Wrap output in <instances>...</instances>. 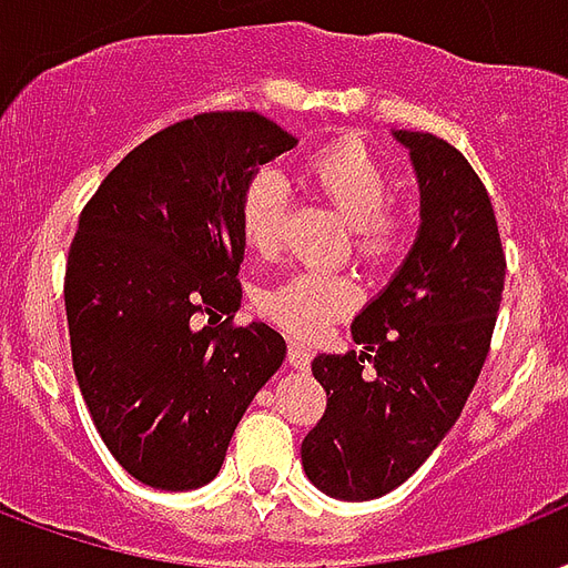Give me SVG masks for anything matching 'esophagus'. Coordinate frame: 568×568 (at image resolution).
I'll use <instances>...</instances> for the list:
<instances>
[{
	"label": "esophagus",
	"instance_id": "obj_1",
	"mask_svg": "<svg viewBox=\"0 0 568 568\" xmlns=\"http://www.w3.org/2000/svg\"><path fill=\"white\" fill-rule=\"evenodd\" d=\"M310 358H313V352H310L304 343H297V339H292V343H288V364H292V367H297V369L310 367Z\"/></svg>",
	"mask_w": 568,
	"mask_h": 568
}]
</instances>
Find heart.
<instances>
[{
  "instance_id": "heart-1",
  "label": "heart",
  "mask_w": 568,
  "mask_h": 568,
  "mask_svg": "<svg viewBox=\"0 0 568 568\" xmlns=\"http://www.w3.org/2000/svg\"><path fill=\"white\" fill-rule=\"evenodd\" d=\"M306 180L352 225V250L361 262L388 264L406 246L409 225L390 213L394 180L388 168L364 144L339 141L306 159ZM288 186L273 168L250 180L241 201V237L255 255L271 258L283 243ZM361 288L346 273L297 271L267 285L258 306L267 318L292 334H318L327 322L358 306Z\"/></svg>"
}]
</instances>
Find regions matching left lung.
<instances>
[{
  "instance_id": "obj_1",
  "label": "left lung",
  "mask_w": 568,
  "mask_h": 568,
  "mask_svg": "<svg viewBox=\"0 0 568 568\" xmlns=\"http://www.w3.org/2000/svg\"><path fill=\"white\" fill-rule=\"evenodd\" d=\"M394 138L418 178V237L352 322L361 352L313 361L327 409L301 445L306 478L348 503L400 487L455 427L506 283L497 216L464 153L427 132L400 129Z\"/></svg>"
}]
</instances>
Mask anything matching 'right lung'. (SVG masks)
Returning a JSON list of instances; mask_svg holds the SVG:
<instances>
[{
	"instance_id": "1",
	"label": "right lung",
	"mask_w": 568,
	"mask_h": 568,
	"mask_svg": "<svg viewBox=\"0 0 568 568\" xmlns=\"http://www.w3.org/2000/svg\"><path fill=\"white\" fill-rule=\"evenodd\" d=\"M297 141L255 111H213L134 146L83 207L65 264L71 364L95 430L159 490L216 478L234 427L285 361L241 306V201ZM199 315H210L204 326ZM229 315L220 326L215 318Z\"/></svg>"
}]
</instances>
